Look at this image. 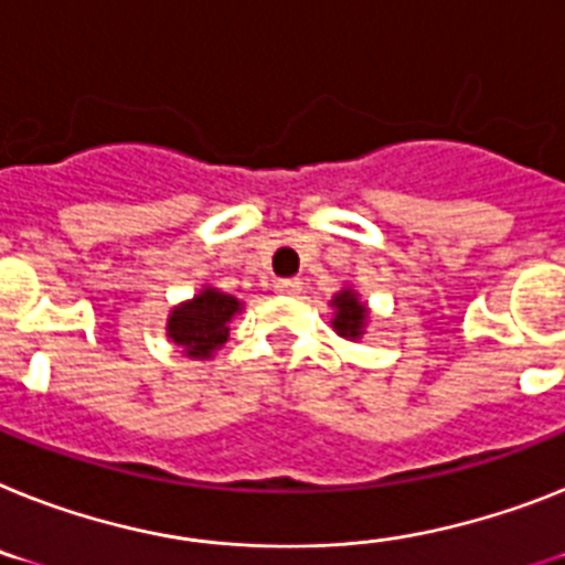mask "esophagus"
Instances as JSON below:
<instances>
[{
  "label": "esophagus",
  "mask_w": 565,
  "mask_h": 565,
  "mask_svg": "<svg viewBox=\"0 0 565 565\" xmlns=\"http://www.w3.org/2000/svg\"><path fill=\"white\" fill-rule=\"evenodd\" d=\"M275 292H278V296H298V292H301V284H298V281H278V284H275Z\"/></svg>",
  "instance_id": "34e87169"
}]
</instances>
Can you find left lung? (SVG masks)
Wrapping results in <instances>:
<instances>
[{
  "instance_id": "obj_1",
  "label": "left lung",
  "mask_w": 565,
  "mask_h": 565,
  "mask_svg": "<svg viewBox=\"0 0 565 565\" xmlns=\"http://www.w3.org/2000/svg\"><path fill=\"white\" fill-rule=\"evenodd\" d=\"M330 307L335 310L333 321H330L335 333H339L341 339H350V341L362 339L364 324H367V305L359 298V292L344 287L341 292H335Z\"/></svg>"
}]
</instances>
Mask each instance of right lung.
Masks as SVG:
<instances>
[{
  "mask_svg": "<svg viewBox=\"0 0 565 565\" xmlns=\"http://www.w3.org/2000/svg\"><path fill=\"white\" fill-rule=\"evenodd\" d=\"M235 312H241L238 298L215 287H203L192 301H183L169 312L166 335L183 348L189 359H212L230 339V321Z\"/></svg>",
  "mask_w": 565,
  "mask_h": 565,
  "instance_id": "1",
  "label": "right lung"
}]
</instances>
